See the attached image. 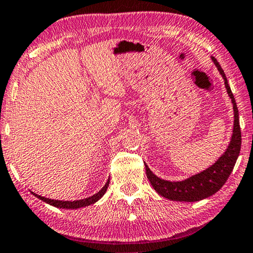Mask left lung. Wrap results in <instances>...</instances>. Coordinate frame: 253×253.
Segmentation results:
<instances>
[{
	"label": "left lung",
	"mask_w": 253,
	"mask_h": 253,
	"mask_svg": "<svg viewBox=\"0 0 253 253\" xmlns=\"http://www.w3.org/2000/svg\"><path fill=\"white\" fill-rule=\"evenodd\" d=\"M212 60H213L218 71L220 72V74L225 80V86L227 89V92H228V96L230 97L233 102L234 129L232 139H230V144L228 148L226 149L224 155L219 157V160L213 166H211L207 170L200 172V173L193 175V177L182 181L172 182L163 180V179L156 177L145 164L146 174H147L148 180L151 181L154 189L160 195L166 197V199L172 201H180V202H195V201H201L213 195L214 193H217L225 185L229 174L232 173L237 157L240 155L241 142H242V138L241 137L242 135H241L239 109H237L235 98H234V94L232 90H230L229 84L227 82L226 75L224 71H222L221 66L219 65L214 57H212Z\"/></svg>",
	"instance_id": "1"
}]
</instances>
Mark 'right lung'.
Instances as JSON below:
<instances>
[{"label": "right lung", "instance_id": "right-lung-1", "mask_svg": "<svg viewBox=\"0 0 253 253\" xmlns=\"http://www.w3.org/2000/svg\"><path fill=\"white\" fill-rule=\"evenodd\" d=\"M108 185H109V179L107 180V182L105 184L104 187H102L97 194H94V195L90 196V197H86V199L72 201V202H71V201H58V200L46 199V197L40 196V195H38V194H34V193H33V195H35L36 197H38V199L42 200L43 202L49 203L50 206H53V207H57V208H63V209H79V208H82V207L90 206V204H93L94 202H97V201L99 200L100 197L104 196L106 190H107Z\"/></svg>", "mask_w": 253, "mask_h": 253}]
</instances>
